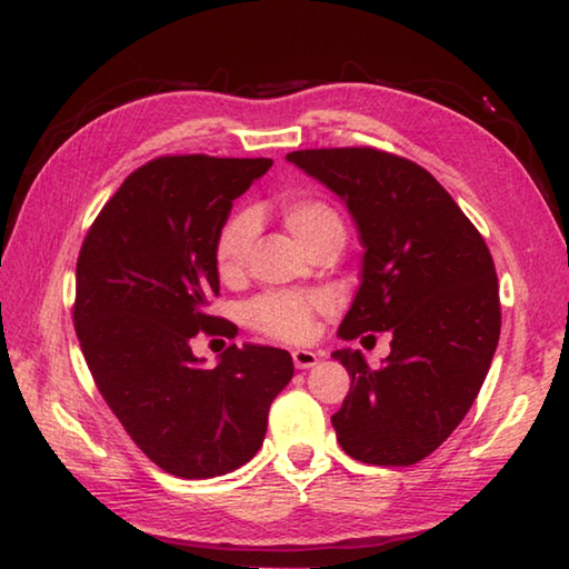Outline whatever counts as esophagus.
<instances>
[{"instance_id":"34e87169","label":"esophagus","mask_w":569,"mask_h":569,"mask_svg":"<svg viewBox=\"0 0 569 569\" xmlns=\"http://www.w3.org/2000/svg\"><path fill=\"white\" fill-rule=\"evenodd\" d=\"M317 360H320V355L312 350H295L292 352V362L297 370H310V367L317 365Z\"/></svg>"}]
</instances>
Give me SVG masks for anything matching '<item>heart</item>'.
Masks as SVG:
<instances>
[{
    "mask_svg": "<svg viewBox=\"0 0 569 569\" xmlns=\"http://www.w3.org/2000/svg\"><path fill=\"white\" fill-rule=\"evenodd\" d=\"M279 217L305 249L327 237H342L345 227L337 209L327 199L312 194H290L279 202ZM254 214L247 209L229 214L214 237V269L224 282L244 272L249 249L254 242ZM330 307L322 292H264L247 307V322L254 330L287 342H302L312 335L315 317Z\"/></svg>",
    "mask_w": 569,
    "mask_h": 569,
    "instance_id": "b5f03b06",
    "label": "heart"
}]
</instances>
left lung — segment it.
Returning a JSON list of instances; mask_svg holds the SVG:
<instances>
[{"label":"left lung","instance_id":"obj_1","mask_svg":"<svg viewBox=\"0 0 569 569\" xmlns=\"http://www.w3.org/2000/svg\"><path fill=\"white\" fill-rule=\"evenodd\" d=\"M292 164L345 199L365 247L362 284L342 340L392 332L372 370L337 350L350 372L337 442L355 460L407 467L432 455L470 412L500 340V290L490 249L425 167L375 147L300 149Z\"/></svg>","mask_w":569,"mask_h":569}]
</instances>
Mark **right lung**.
<instances>
[{"label": "right lung", "mask_w": 569, "mask_h": 569, "mask_svg": "<svg viewBox=\"0 0 569 569\" xmlns=\"http://www.w3.org/2000/svg\"><path fill=\"white\" fill-rule=\"evenodd\" d=\"M272 159L157 157L129 174L77 259L74 330L89 372L132 442L164 472L209 480L252 460L292 380L287 350L229 345L207 370L192 337L237 327L209 315L214 237Z\"/></svg>", "instance_id": "obj_1"}]
</instances>
